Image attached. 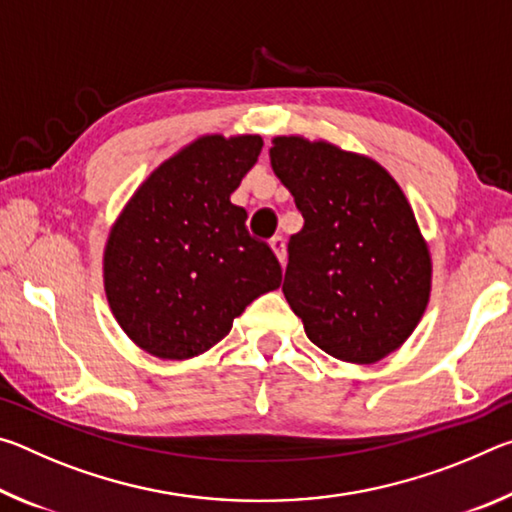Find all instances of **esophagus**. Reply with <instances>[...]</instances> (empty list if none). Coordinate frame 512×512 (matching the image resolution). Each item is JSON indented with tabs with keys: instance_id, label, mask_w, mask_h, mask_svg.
<instances>
[{
	"instance_id": "esophagus-1",
	"label": "esophagus",
	"mask_w": 512,
	"mask_h": 512,
	"mask_svg": "<svg viewBox=\"0 0 512 512\" xmlns=\"http://www.w3.org/2000/svg\"><path fill=\"white\" fill-rule=\"evenodd\" d=\"M271 248H273V253L277 255V259H280V262L284 264V259H287V244H284V237H273Z\"/></svg>"
}]
</instances>
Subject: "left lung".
<instances>
[{"mask_svg": "<svg viewBox=\"0 0 512 512\" xmlns=\"http://www.w3.org/2000/svg\"><path fill=\"white\" fill-rule=\"evenodd\" d=\"M271 164L305 219L282 291L307 339L341 361L384 359L431 291L429 248L400 185L375 160L302 137H275Z\"/></svg>", "mask_w": 512, "mask_h": 512, "instance_id": "obj_1", "label": "left lung"}]
</instances>
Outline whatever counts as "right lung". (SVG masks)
Returning <instances> with one entry per match:
<instances>
[{
  "label": "right lung",
  "mask_w": 512,
  "mask_h": 512,
  "mask_svg": "<svg viewBox=\"0 0 512 512\" xmlns=\"http://www.w3.org/2000/svg\"><path fill=\"white\" fill-rule=\"evenodd\" d=\"M262 137L207 135L162 162L128 201L103 255L121 329L153 357L189 359L228 336L250 302L280 287L271 246L230 203Z\"/></svg>",
  "instance_id": "add662e5"
}]
</instances>
